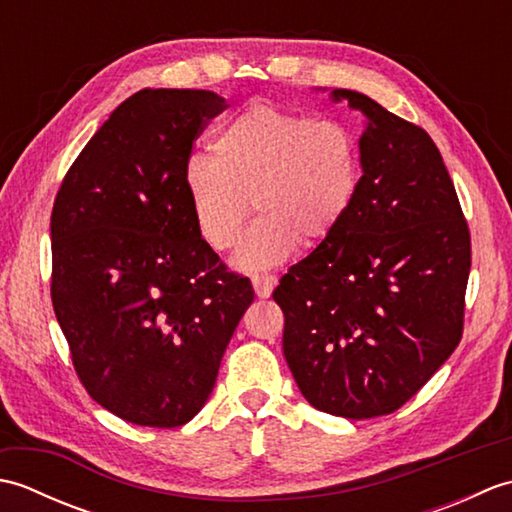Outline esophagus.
Segmentation results:
<instances>
[{"label":"esophagus","mask_w":512,"mask_h":512,"mask_svg":"<svg viewBox=\"0 0 512 512\" xmlns=\"http://www.w3.org/2000/svg\"><path fill=\"white\" fill-rule=\"evenodd\" d=\"M250 281H253L255 295L259 299H268L270 295H273V290L277 286V277L275 275H253V277H250Z\"/></svg>","instance_id":"obj_1"}]
</instances>
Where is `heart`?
Returning a JSON list of instances; mask_svg holds the SVG:
<instances>
[{
  "label": "heart",
  "instance_id": "obj_1",
  "mask_svg": "<svg viewBox=\"0 0 512 512\" xmlns=\"http://www.w3.org/2000/svg\"><path fill=\"white\" fill-rule=\"evenodd\" d=\"M211 158H191L184 189L195 226L215 250H228L250 213L259 217L237 246L242 270L273 268L301 246L339 231L361 187L354 134L339 121L255 101L217 129Z\"/></svg>",
  "mask_w": 512,
  "mask_h": 512
}]
</instances>
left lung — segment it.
<instances>
[{"instance_id": "obj_1", "label": "left lung", "mask_w": 512, "mask_h": 512, "mask_svg": "<svg viewBox=\"0 0 512 512\" xmlns=\"http://www.w3.org/2000/svg\"><path fill=\"white\" fill-rule=\"evenodd\" d=\"M330 99L365 116L361 187L339 231L273 297L303 398L365 420L405 405L458 347L471 237L424 129L361 92L330 90Z\"/></svg>"}]
</instances>
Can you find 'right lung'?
<instances>
[{
    "mask_svg": "<svg viewBox=\"0 0 512 512\" xmlns=\"http://www.w3.org/2000/svg\"><path fill=\"white\" fill-rule=\"evenodd\" d=\"M226 107L145 88L74 160L50 220L52 306L88 394L140 427H180L215 387L255 292L226 273L184 189L193 140Z\"/></svg>",
    "mask_w": 512,
    "mask_h": 512,
    "instance_id": "obj_1",
    "label": "right lung"
}]
</instances>
